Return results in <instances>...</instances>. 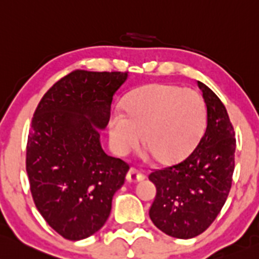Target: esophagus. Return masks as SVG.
<instances>
[{
	"label": "esophagus",
	"instance_id": "esophagus-1",
	"mask_svg": "<svg viewBox=\"0 0 259 259\" xmlns=\"http://www.w3.org/2000/svg\"><path fill=\"white\" fill-rule=\"evenodd\" d=\"M145 176L143 175L141 172H139L137 168H130L129 171H127L126 174V181L127 182H138V181H141V180H144Z\"/></svg>",
	"mask_w": 259,
	"mask_h": 259
}]
</instances>
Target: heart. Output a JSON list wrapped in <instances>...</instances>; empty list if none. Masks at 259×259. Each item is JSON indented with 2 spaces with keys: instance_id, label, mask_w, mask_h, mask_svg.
<instances>
[{
  "instance_id": "heart-1",
  "label": "heart",
  "mask_w": 259,
  "mask_h": 259,
  "mask_svg": "<svg viewBox=\"0 0 259 259\" xmlns=\"http://www.w3.org/2000/svg\"><path fill=\"white\" fill-rule=\"evenodd\" d=\"M125 115L114 111L109 119V138L118 154L144 145L161 164L185 156L205 126V105L191 89L155 84L133 92L125 99Z\"/></svg>"
}]
</instances>
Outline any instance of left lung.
Masks as SVG:
<instances>
[{
	"label": "left lung",
	"instance_id": "8db88e82",
	"mask_svg": "<svg viewBox=\"0 0 259 259\" xmlns=\"http://www.w3.org/2000/svg\"><path fill=\"white\" fill-rule=\"evenodd\" d=\"M206 104V127L191 154L175 165L155 168L149 179L156 197L149 216L171 237L189 239L212 225L232 186L236 138L223 103L197 81Z\"/></svg>",
	"mask_w": 259,
	"mask_h": 259
}]
</instances>
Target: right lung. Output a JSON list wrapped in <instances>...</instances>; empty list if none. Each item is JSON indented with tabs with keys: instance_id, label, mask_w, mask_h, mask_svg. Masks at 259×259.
<instances>
[{
	"instance_id": "1",
	"label": "right lung",
	"mask_w": 259,
	"mask_h": 259,
	"mask_svg": "<svg viewBox=\"0 0 259 259\" xmlns=\"http://www.w3.org/2000/svg\"><path fill=\"white\" fill-rule=\"evenodd\" d=\"M127 73L77 69L53 84L32 118L26 170L32 198L46 222L79 241L107 222L129 165L103 151L99 129L110 116Z\"/></svg>"
}]
</instances>
